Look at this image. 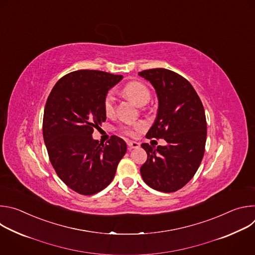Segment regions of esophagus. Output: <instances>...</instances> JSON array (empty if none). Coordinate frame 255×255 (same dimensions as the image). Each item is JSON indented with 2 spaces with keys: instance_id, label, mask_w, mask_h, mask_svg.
Instances as JSON below:
<instances>
[{
  "instance_id": "1",
  "label": "esophagus",
  "mask_w": 255,
  "mask_h": 255,
  "mask_svg": "<svg viewBox=\"0 0 255 255\" xmlns=\"http://www.w3.org/2000/svg\"><path fill=\"white\" fill-rule=\"evenodd\" d=\"M127 145H128L129 149H134V148H139L140 147V144L136 141H128Z\"/></svg>"
}]
</instances>
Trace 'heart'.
<instances>
[{"label": "heart", "instance_id": "heart-1", "mask_svg": "<svg viewBox=\"0 0 255 255\" xmlns=\"http://www.w3.org/2000/svg\"><path fill=\"white\" fill-rule=\"evenodd\" d=\"M123 94L137 106L146 105L150 100V91L144 84L140 82H131L123 88ZM104 110L107 115H112L115 110V98L110 92L104 100ZM142 123L133 124L131 127H124L123 132L129 136H135L136 133L143 128Z\"/></svg>", "mask_w": 255, "mask_h": 255}]
</instances>
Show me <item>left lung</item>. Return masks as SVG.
<instances>
[{"instance_id": "1", "label": "left lung", "mask_w": 255, "mask_h": 255, "mask_svg": "<svg viewBox=\"0 0 255 255\" xmlns=\"http://www.w3.org/2000/svg\"><path fill=\"white\" fill-rule=\"evenodd\" d=\"M154 88L158 109L146 138H163L164 146L142 143L147 160L141 167L143 180L150 188L172 193L187 185L198 170L205 152L207 122L203 104L193 86L165 68L138 74Z\"/></svg>"}]
</instances>
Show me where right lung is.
<instances>
[{"label": "right lung", "instance_id": "obj_1", "mask_svg": "<svg viewBox=\"0 0 255 255\" xmlns=\"http://www.w3.org/2000/svg\"><path fill=\"white\" fill-rule=\"evenodd\" d=\"M122 79L100 70L72 71L55 84L46 101L43 139L50 162L63 183L81 195L110 185L127 151L120 137L104 144L92 136L107 119L106 95Z\"/></svg>", "mask_w": 255, "mask_h": 255}]
</instances>
